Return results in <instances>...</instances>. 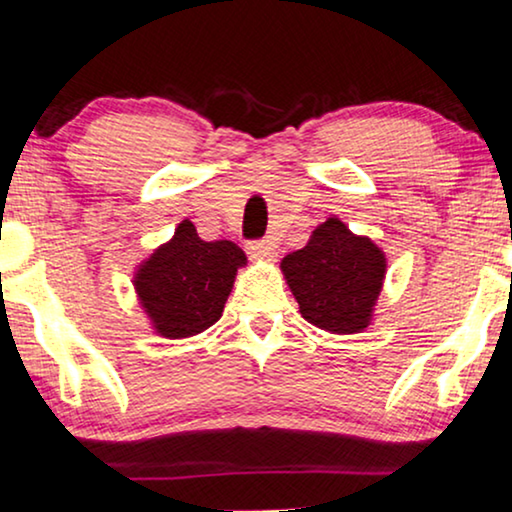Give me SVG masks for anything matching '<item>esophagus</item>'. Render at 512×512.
<instances>
[{"label":"esophagus","mask_w":512,"mask_h":512,"mask_svg":"<svg viewBox=\"0 0 512 512\" xmlns=\"http://www.w3.org/2000/svg\"><path fill=\"white\" fill-rule=\"evenodd\" d=\"M248 255L252 260L271 262L276 257V245L271 241H252L248 243Z\"/></svg>","instance_id":"1"}]
</instances>
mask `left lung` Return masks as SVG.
I'll use <instances>...</instances> for the list:
<instances>
[{
	"label": "left lung",
	"mask_w": 512,
	"mask_h": 512,
	"mask_svg": "<svg viewBox=\"0 0 512 512\" xmlns=\"http://www.w3.org/2000/svg\"><path fill=\"white\" fill-rule=\"evenodd\" d=\"M281 271L304 320L332 335H356L372 325L386 255L372 238L327 217L302 250L283 257Z\"/></svg>",
	"instance_id": "obj_1"
}]
</instances>
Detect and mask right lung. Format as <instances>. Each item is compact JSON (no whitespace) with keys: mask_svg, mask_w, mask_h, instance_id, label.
Wrapping results in <instances>:
<instances>
[{"mask_svg":"<svg viewBox=\"0 0 512 512\" xmlns=\"http://www.w3.org/2000/svg\"><path fill=\"white\" fill-rule=\"evenodd\" d=\"M245 252L231 241H203L189 220L140 262L135 295L159 337L187 339L220 320Z\"/></svg>","mask_w":512,"mask_h":512,"instance_id":"add662e5","label":"right lung"}]
</instances>
